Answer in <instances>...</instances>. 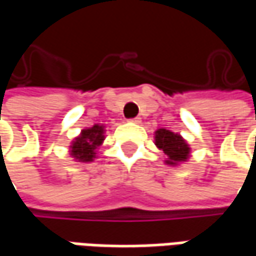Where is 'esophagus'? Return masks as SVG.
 <instances>
[{"label": "esophagus", "mask_w": 256, "mask_h": 256, "mask_svg": "<svg viewBox=\"0 0 256 256\" xmlns=\"http://www.w3.org/2000/svg\"><path fill=\"white\" fill-rule=\"evenodd\" d=\"M130 122H133V123H141V118H134V119H130Z\"/></svg>", "instance_id": "1"}]
</instances>
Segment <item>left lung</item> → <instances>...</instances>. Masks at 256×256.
I'll return each instance as SVG.
<instances>
[{
    "instance_id": "left-lung-1",
    "label": "left lung",
    "mask_w": 256,
    "mask_h": 256,
    "mask_svg": "<svg viewBox=\"0 0 256 256\" xmlns=\"http://www.w3.org/2000/svg\"><path fill=\"white\" fill-rule=\"evenodd\" d=\"M155 145L166 156L164 163L168 166H180L190 158V146L181 134L162 128L155 132Z\"/></svg>"
}]
</instances>
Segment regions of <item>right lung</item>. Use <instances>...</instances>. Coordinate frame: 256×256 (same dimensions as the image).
<instances>
[{
	"instance_id": "add662e5",
	"label": "right lung",
	"mask_w": 256,
	"mask_h": 256,
	"mask_svg": "<svg viewBox=\"0 0 256 256\" xmlns=\"http://www.w3.org/2000/svg\"><path fill=\"white\" fill-rule=\"evenodd\" d=\"M106 126L104 124H93L92 128H84L78 137L71 141L70 145V156L75 162L90 163L97 158V150L102 145L106 140Z\"/></svg>"
}]
</instances>
